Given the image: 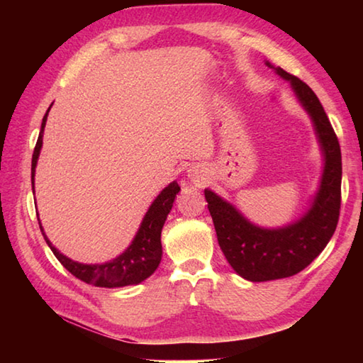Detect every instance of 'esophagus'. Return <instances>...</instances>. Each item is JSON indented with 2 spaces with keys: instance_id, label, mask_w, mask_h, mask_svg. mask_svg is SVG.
<instances>
[{
  "instance_id": "esophagus-1",
  "label": "esophagus",
  "mask_w": 363,
  "mask_h": 363,
  "mask_svg": "<svg viewBox=\"0 0 363 363\" xmlns=\"http://www.w3.org/2000/svg\"><path fill=\"white\" fill-rule=\"evenodd\" d=\"M190 179H192L194 182H200V179H201V174H200V171L199 169H190Z\"/></svg>"
}]
</instances>
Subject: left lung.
Here are the masks:
<instances>
[{"label":"left lung","instance_id":"8db88e82","mask_svg":"<svg viewBox=\"0 0 363 363\" xmlns=\"http://www.w3.org/2000/svg\"><path fill=\"white\" fill-rule=\"evenodd\" d=\"M266 65L285 82H290L301 107L309 115L323 157V169L307 211L280 227H261L251 223L235 205L205 189L219 247L230 267L250 281L291 277L309 266L333 237L341 206V149L320 101L299 78L274 67L269 60Z\"/></svg>","mask_w":363,"mask_h":363}]
</instances>
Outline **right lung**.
<instances>
[{"label": "right lung", "instance_id": "obj_1", "mask_svg": "<svg viewBox=\"0 0 363 363\" xmlns=\"http://www.w3.org/2000/svg\"><path fill=\"white\" fill-rule=\"evenodd\" d=\"M51 107L48 108L46 115L43 116L41 130L38 140H36L33 157H32V189L35 192V168L38 163L40 152L43 147V133H45L48 113ZM179 184L176 181L169 182L162 192L157 195V199L152 201L149 210L144 214L143 223H140L139 229L134 235L133 242L130 243L121 255H118L113 259L102 264H83L78 261L70 259L69 256L60 253V251L49 242L45 230H43L41 220L40 229L43 237L48 243V247L51 248L54 256L57 257L60 264L69 270L72 275H75L84 284H91L94 286L101 288H120V286H130L138 285L145 279H149L150 275L155 272L160 261H162V229L167 220L168 214L173 208L176 195L179 194Z\"/></svg>", "mask_w": 363, "mask_h": 363}]
</instances>
